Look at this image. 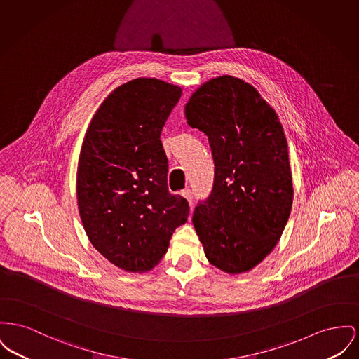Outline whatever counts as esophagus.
Wrapping results in <instances>:
<instances>
[{"mask_svg": "<svg viewBox=\"0 0 359 359\" xmlns=\"http://www.w3.org/2000/svg\"><path fill=\"white\" fill-rule=\"evenodd\" d=\"M182 195L189 201V203L192 205V201H194V192L190 189H184V190L182 191Z\"/></svg>", "mask_w": 359, "mask_h": 359, "instance_id": "1", "label": "esophagus"}]
</instances>
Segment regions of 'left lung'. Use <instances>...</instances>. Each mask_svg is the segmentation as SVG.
<instances>
[{
	"instance_id": "1",
	"label": "left lung",
	"mask_w": 359,
	"mask_h": 359,
	"mask_svg": "<svg viewBox=\"0 0 359 359\" xmlns=\"http://www.w3.org/2000/svg\"><path fill=\"white\" fill-rule=\"evenodd\" d=\"M186 118L208 135L214 160L210 195L192 215L195 231L212 266L248 271L274 250L292 210L283 127L252 85L231 76L202 85Z\"/></svg>"
}]
</instances>
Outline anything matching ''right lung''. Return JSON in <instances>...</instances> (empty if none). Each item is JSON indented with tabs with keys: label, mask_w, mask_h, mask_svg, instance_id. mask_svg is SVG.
<instances>
[{
	"label": "right lung",
	"mask_w": 359,
	"mask_h": 359,
	"mask_svg": "<svg viewBox=\"0 0 359 359\" xmlns=\"http://www.w3.org/2000/svg\"><path fill=\"white\" fill-rule=\"evenodd\" d=\"M182 89L135 79L108 95L85 134L77 201L92 245L115 266L148 271L186 224V198L170 194L168 158L160 140Z\"/></svg>",
	"instance_id": "1"
}]
</instances>
